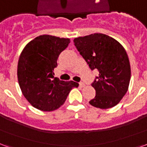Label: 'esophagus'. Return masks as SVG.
Wrapping results in <instances>:
<instances>
[{
	"label": "esophagus",
	"instance_id": "1",
	"mask_svg": "<svg viewBox=\"0 0 147 147\" xmlns=\"http://www.w3.org/2000/svg\"><path fill=\"white\" fill-rule=\"evenodd\" d=\"M79 84H80V87H81V88H84V87L85 86V84H84V83H83V82L79 83Z\"/></svg>",
	"mask_w": 147,
	"mask_h": 147
}]
</instances>
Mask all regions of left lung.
<instances>
[{"label": "left lung", "instance_id": "left-lung-1", "mask_svg": "<svg viewBox=\"0 0 147 147\" xmlns=\"http://www.w3.org/2000/svg\"><path fill=\"white\" fill-rule=\"evenodd\" d=\"M76 48L90 69H97L91 86L96 95L89 103L101 109L112 108L126 94L131 78L129 60L124 47L110 36L94 33L74 39Z\"/></svg>", "mask_w": 147, "mask_h": 147}]
</instances>
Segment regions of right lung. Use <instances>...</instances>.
Here are the masks:
<instances>
[{
    "mask_svg": "<svg viewBox=\"0 0 147 147\" xmlns=\"http://www.w3.org/2000/svg\"><path fill=\"white\" fill-rule=\"evenodd\" d=\"M69 38L42 35L25 46L18 63V80L23 95L34 108L51 111L64 104L69 91L78 83L54 78V68Z\"/></svg>",
    "mask_w": 147,
    "mask_h": 147,
    "instance_id": "1",
    "label": "right lung"
}]
</instances>
